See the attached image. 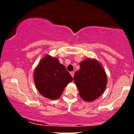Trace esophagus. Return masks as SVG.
Instances as JSON below:
<instances>
[{
	"instance_id": "obj_1",
	"label": "esophagus",
	"mask_w": 134,
	"mask_h": 134,
	"mask_svg": "<svg viewBox=\"0 0 134 134\" xmlns=\"http://www.w3.org/2000/svg\"><path fill=\"white\" fill-rule=\"evenodd\" d=\"M70 75H71V76H72V77H74V72L73 71H72V72H70Z\"/></svg>"
}]
</instances>
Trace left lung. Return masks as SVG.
<instances>
[{
    "mask_svg": "<svg viewBox=\"0 0 134 134\" xmlns=\"http://www.w3.org/2000/svg\"><path fill=\"white\" fill-rule=\"evenodd\" d=\"M74 81L81 98L87 102L94 101L103 94L107 85V75L102 65L95 58H87L80 62Z\"/></svg>",
    "mask_w": 134,
    "mask_h": 134,
    "instance_id": "obj_1",
    "label": "left lung"
}]
</instances>
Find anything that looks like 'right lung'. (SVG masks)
Instances as JSON below:
<instances>
[{
	"instance_id": "obj_1",
	"label": "right lung",
	"mask_w": 134,
	"mask_h": 134,
	"mask_svg": "<svg viewBox=\"0 0 134 134\" xmlns=\"http://www.w3.org/2000/svg\"><path fill=\"white\" fill-rule=\"evenodd\" d=\"M36 89L44 98L55 100L60 97L73 78L57 58L45 55L35 68L33 74Z\"/></svg>"
}]
</instances>
